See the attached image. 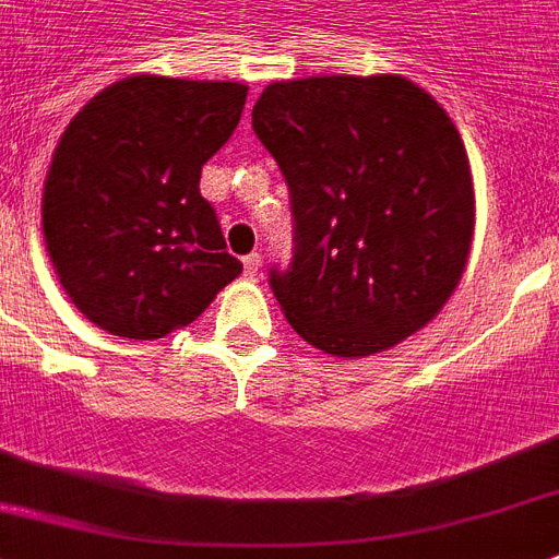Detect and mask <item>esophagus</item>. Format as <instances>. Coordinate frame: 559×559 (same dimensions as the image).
<instances>
[{
	"label": "esophagus",
	"instance_id": "esophagus-1",
	"mask_svg": "<svg viewBox=\"0 0 559 559\" xmlns=\"http://www.w3.org/2000/svg\"><path fill=\"white\" fill-rule=\"evenodd\" d=\"M242 265H246L248 276H257V274H260V269H262V257H260V253H248L246 260H242Z\"/></svg>",
	"mask_w": 559,
	"mask_h": 559
}]
</instances>
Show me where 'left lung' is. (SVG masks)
<instances>
[{
    "label": "left lung",
    "instance_id": "obj_1",
    "mask_svg": "<svg viewBox=\"0 0 559 559\" xmlns=\"http://www.w3.org/2000/svg\"><path fill=\"white\" fill-rule=\"evenodd\" d=\"M251 124L290 191L294 260L271 271L290 329L334 357H371L435 320L474 237L468 154L405 76L271 82Z\"/></svg>",
    "mask_w": 559,
    "mask_h": 559
}]
</instances>
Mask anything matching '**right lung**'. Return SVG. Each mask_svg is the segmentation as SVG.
<instances>
[{
    "mask_svg": "<svg viewBox=\"0 0 559 559\" xmlns=\"http://www.w3.org/2000/svg\"><path fill=\"white\" fill-rule=\"evenodd\" d=\"M248 85L140 73L71 119L50 159L41 230L64 294L128 340L191 325L242 271L200 193Z\"/></svg>",
    "mask_w": 559,
    "mask_h": 559,
    "instance_id": "obj_1",
    "label": "right lung"
}]
</instances>
